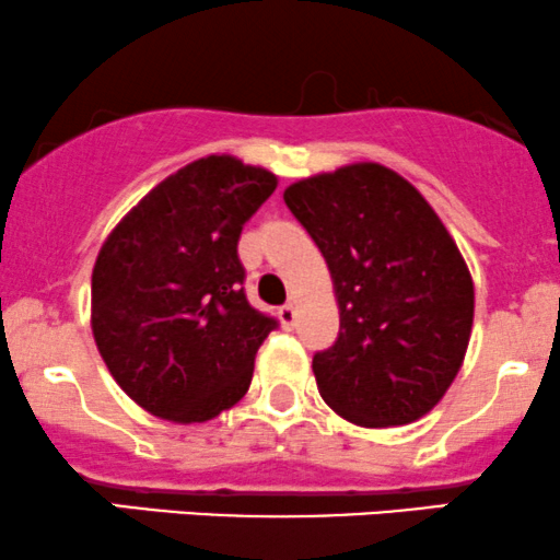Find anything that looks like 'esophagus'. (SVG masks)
Segmentation results:
<instances>
[{
    "instance_id": "obj_1",
    "label": "esophagus",
    "mask_w": 560,
    "mask_h": 560,
    "mask_svg": "<svg viewBox=\"0 0 560 560\" xmlns=\"http://www.w3.org/2000/svg\"><path fill=\"white\" fill-rule=\"evenodd\" d=\"M279 319H281V325H284V327H292V325H295V319H298L295 305H292V303L281 305V308H279Z\"/></svg>"
}]
</instances>
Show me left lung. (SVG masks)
I'll use <instances>...</instances> for the list:
<instances>
[{
	"label": "left lung",
	"mask_w": 560,
	"mask_h": 560,
	"mask_svg": "<svg viewBox=\"0 0 560 560\" xmlns=\"http://www.w3.org/2000/svg\"><path fill=\"white\" fill-rule=\"evenodd\" d=\"M284 201L327 260L340 308L314 357L322 399L368 429L419 421L462 370L475 287L427 198L381 163L300 179Z\"/></svg>",
	"instance_id": "1"
}]
</instances>
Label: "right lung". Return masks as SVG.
<instances>
[{
    "label": "right lung",
    "mask_w": 560,
    "mask_h": 560,
    "mask_svg": "<svg viewBox=\"0 0 560 560\" xmlns=\"http://www.w3.org/2000/svg\"><path fill=\"white\" fill-rule=\"evenodd\" d=\"M276 185L268 168L206 155L152 187L102 244L93 340L147 413L203 423L249 388L276 319L244 295L238 235Z\"/></svg>",
    "instance_id": "add662e5"
}]
</instances>
